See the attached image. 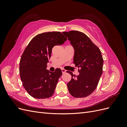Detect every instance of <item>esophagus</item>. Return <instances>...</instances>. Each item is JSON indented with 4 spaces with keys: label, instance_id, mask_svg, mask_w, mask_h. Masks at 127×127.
Listing matches in <instances>:
<instances>
[{
    "label": "esophagus",
    "instance_id": "esophagus-1",
    "mask_svg": "<svg viewBox=\"0 0 127 127\" xmlns=\"http://www.w3.org/2000/svg\"><path fill=\"white\" fill-rule=\"evenodd\" d=\"M61 71H62V73H63V74H64V73L66 72V70L64 69H61Z\"/></svg>",
    "mask_w": 127,
    "mask_h": 127
}]
</instances>
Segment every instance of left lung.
<instances>
[{
  "mask_svg": "<svg viewBox=\"0 0 127 127\" xmlns=\"http://www.w3.org/2000/svg\"><path fill=\"white\" fill-rule=\"evenodd\" d=\"M63 33L74 49L73 63L80 68L79 74L76 76L67 71L71 75V79L67 84L68 91L75 97H86L95 91L102 74L103 59L101 52L90 38L81 32L71 31Z\"/></svg>",
  "mask_w": 127,
  "mask_h": 127,
  "instance_id": "left-lung-1",
  "label": "left lung"
}]
</instances>
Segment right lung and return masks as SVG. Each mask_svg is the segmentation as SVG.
<instances>
[{
    "label": "right lung",
    "mask_w": 127,
    "mask_h": 127,
    "mask_svg": "<svg viewBox=\"0 0 127 127\" xmlns=\"http://www.w3.org/2000/svg\"><path fill=\"white\" fill-rule=\"evenodd\" d=\"M67 40L59 32H45L34 37L25 48L20 60V74L23 85L33 97L47 98L54 93L62 72L59 68L50 72L47 69V63L53 47Z\"/></svg>",
    "instance_id": "right-lung-1"
}]
</instances>
